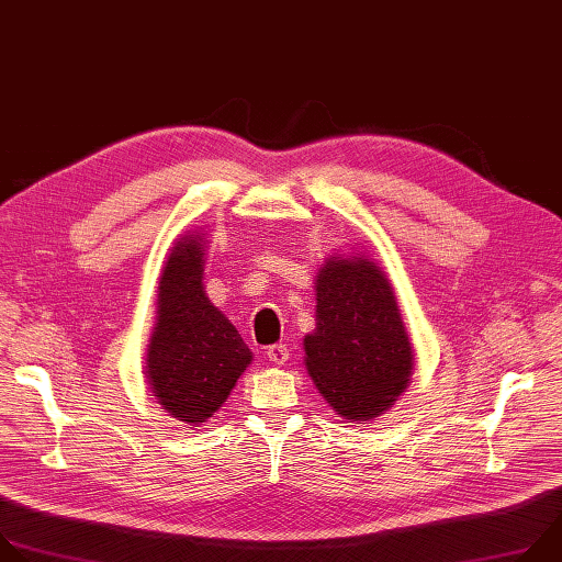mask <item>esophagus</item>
Masks as SVG:
<instances>
[{"label":"esophagus","instance_id":"1","mask_svg":"<svg viewBox=\"0 0 562 562\" xmlns=\"http://www.w3.org/2000/svg\"><path fill=\"white\" fill-rule=\"evenodd\" d=\"M268 359L274 363V366H285L290 355H288V348L283 344H277V346H270L268 348Z\"/></svg>","mask_w":562,"mask_h":562}]
</instances>
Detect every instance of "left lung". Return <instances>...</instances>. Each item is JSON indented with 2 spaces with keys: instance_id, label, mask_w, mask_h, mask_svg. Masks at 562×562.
<instances>
[{
  "instance_id": "left-lung-1",
  "label": "left lung",
  "mask_w": 562,
  "mask_h": 562,
  "mask_svg": "<svg viewBox=\"0 0 562 562\" xmlns=\"http://www.w3.org/2000/svg\"><path fill=\"white\" fill-rule=\"evenodd\" d=\"M316 327L305 368L348 420L383 414L405 392L414 350L385 272L366 257H329L316 274Z\"/></svg>"
}]
</instances>
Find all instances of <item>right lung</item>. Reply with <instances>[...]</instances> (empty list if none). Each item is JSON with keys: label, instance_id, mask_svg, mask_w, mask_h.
<instances>
[{"label": "right lung", "instance_id": "right-lung-1", "mask_svg": "<svg viewBox=\"0 0 562 562\" xmlns=\"http://www.w3.org/2000/svg\"><path fill=\"white\" fill-rule=\"evenodd\" d=\"M203 255L199 233L186 235L170 250L146 355V379L157 403L194 427L221 407L252 363L237 327L205 296Z\"/></svg>", "mask_w": 562, "mask_h": 562}]
</instances>
